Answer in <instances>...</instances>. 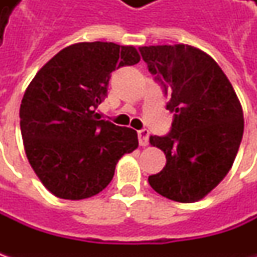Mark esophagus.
Segmentation results:
<instances>
[{"instance_id": "obj_1", "label": "esophagus", "mask_w": 257, "mask_h": 257, "mask_svg": "<svg viewBox=\"0 0 257 257\" xmlns=\"http://www.w3.org/2000/svg\"><path fill=\"white\" fill-rule=\"evenodd\" d=\"M149 137H150V133H149L147 128L139 130V143H140V146H147L149 144Z\"/></svg>"}]
</instances>
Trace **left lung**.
Masks as SVG:
<instances>
[{"label":"left lung","instance_id":"8db88e82","mask_svg":"<svg viewBox=\"0 0 257 257\" xmlns=\"http://www.w3.org/2000/svg\"><path fill=\"white\" fill-rule=\"evenodd\" d=\"M149 71L170 97L172 130L152 136L163 150L166 166L149 176L154 192L170 200L203 199L229 173L243 136L239 98L222 68L210 55L190 45L139 48Z\"/></svg>","mask_w":257,"mask_h":257}]
</instances>
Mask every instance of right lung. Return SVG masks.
Listing matches in <instances>:
<instances>
[{
  "label": "right lung",
  "instance_id": "obj_1",
  "mask_svg": "<svg viewBox=\"0 0 257 257\" xmlns=\"http://www.w3.org/2000/svg\"><path fill=\"white\" fill-rule=\"evenodd\" d=\"M132 45L78 43L63 48L35 74L20 107L27 159L60 199L95 196L111 182L115 164L137 149L133 128L100 120L114 70L134 65Z\"/></svg>",
  "mask_w": 257,
  "mask_h": 257
}]
</instances>
